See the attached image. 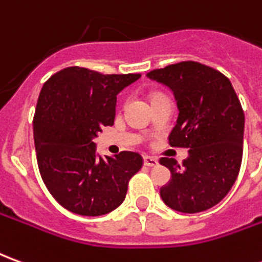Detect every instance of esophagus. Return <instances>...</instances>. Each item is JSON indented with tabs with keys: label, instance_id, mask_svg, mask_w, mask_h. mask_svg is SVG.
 <instances>
[{
	"label": "esophagus",
	"instance_id": "34e87169",
	"mask_svg": "<svg viewBox=\"0 0 262 262\" xmlns=\"http://www.w3.org/2000/svg\"><path fill=\"white\" fill-rule=\"evenodd\" d=\"M143 163L147 167H156V165L159 164V160L154 159V157H150V156H144L143 157Z\"/></svg>",
	"mask_w": 262,
	"mask_h": 262
}]
</instances>
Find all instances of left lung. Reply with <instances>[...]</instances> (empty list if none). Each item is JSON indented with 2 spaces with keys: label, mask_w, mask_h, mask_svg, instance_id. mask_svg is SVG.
I'll list each match as a JSON object with an SVG mask.
<instances>
[{
  "label": "left lung",
  "mask_w": 262,
  "mask_h": 262,
  "mask_svg": "<svg viewBox=\"0 0 262 262\" xmlns=\"http://www.w3.org/2000/svg\"><path fill=\"white\" fill-rule=\"evenodd\" d=\"M150 80L167 86L176 98L178 118L168 140L187 147L182 167L177 160H160L171 171L160 188L167 206L182 213L210 209L229 193L240 171L244 112L230 80L196 61L153 70Z\"/></svg>",
  "instance_id": "left-lung-1"
}]
</instances>
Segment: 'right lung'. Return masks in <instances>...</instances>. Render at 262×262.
Instances as JSON below:
<instances>
[{"mask_svg":"<svg viewBox=\"0 0 262 262\" xmlns=\"http://www.w3.org/2000/svg\"><path fill=\"white\" fill-rule=\"evenodd\" d=\"M140 74L103 75L69 67L42 86L33 118L39 171L49 192L73 213L101 216L125 201L142 156H99L98 133L114 125L116 95Z\"/></svg>","mask_w":262,"mask_h":262,"instance_id":"1","label":"right lung"}]
</instances>
